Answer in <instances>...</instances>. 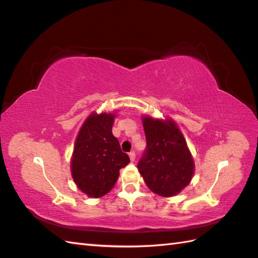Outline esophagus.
<instances>
[{
	"mask_svg": "<svg viewBox=\"0 0 258 258\" xmlns=\"http://www.w3.org/2000/svg\"><path fill=\"white\" fill-rule=\"evenodd\" d=\"M128 156H130V160L132 161V162H134L135 161V152H130V154H128Z\"/></svg>",
	"mask_w": 258,
	"mask_h": 258,
	"instance_id": "obj_1",
	"label": "esophagus"
}]
</instances>
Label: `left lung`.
<instances>
[{"instance_id": "8db88e82", "label": "left lung", "mask_w": 258, "mask_h": 258, "mask_svg": "<svg viewBox=\"0 0 258 258\" xmlns=\"http://www.w3.org/2000/svg\"><path fill=\"white\" fill-rule=\"evenodd\" d=\"M146 150L138 165L153 193L171 197L187 186L194 174V160L178 126L171 118L143 116Z\"/></svg>"}]
</instances>
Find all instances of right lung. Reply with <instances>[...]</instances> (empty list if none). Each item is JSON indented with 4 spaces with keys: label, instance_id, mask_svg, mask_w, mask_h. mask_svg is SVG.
Returning a JSON list of instances; mask_svg holds the SVG:
<instances>
[{
    "label": "right lung",
    "instance_id": "1",
    "mask_svg": "<svg viewBox=\"0 0 258 258\" xmlns=\"http://www.w3.org/2000/svg\"><path fill=\"white\" fill-rule=\"evenodd\" d=\"M115 114L93 112L82 125L75 141L71 173L76 186L93 199L111 190L119 169L130 163L112 133Z\"/></svg>",
    "mask_w": 258,
    "mask_h": 258
}]
</instances>
